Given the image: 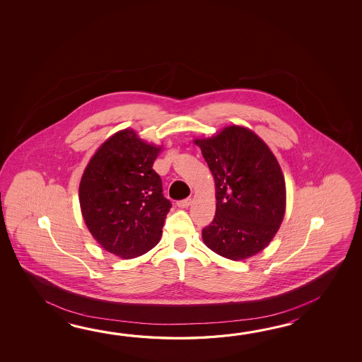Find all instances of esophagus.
Here are the masks:
<instances>
[{
	"label": "esophagus",
	"instance_id": "esophagus-1",
	"mask_svg": "<svg viewBox=\"0 0 362 362\" xmlns=\"http://www.w3.org/2000/svg\"><path fill=\"white\" fill-rule=\"evenodd\" d=\"M177 207L180 208H187L190 204H192V198H186V199L182 200H178L177 203Z\"/></svg>",
	"mask_w": 362,
	"mask_h": 362
}]
</instances>
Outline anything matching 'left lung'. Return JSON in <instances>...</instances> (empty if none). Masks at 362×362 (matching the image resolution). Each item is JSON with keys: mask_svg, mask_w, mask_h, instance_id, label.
<instances>
[{"mask_svg": "<svg viewBox=\"0 0 362 362\" xmlns=\"http://www.w3.org/2000/svg\"><path fill=\"white\" fill-rule=\"evenodd\" d=\"M195 144L216 185V215L202 230L206 246L234 262L260 252L285 215V178L276 156L254 132L238 125Z\"/></svg>", "mask_w": 362, "mask_h": 362, "instance_id": "obj_1", "label": "left lung"}]
</instances>
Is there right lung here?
<instances>
[{
  "label": "right lung",
  "instance_id": "add662e5",
  "mask_svg": "<svg viewBox=\"0 0 362 362\" xmlns=\"http://www.w3.org/2000/svg\"><path fill=\"white\" fill-rule=\"evenodd\" d=\"M160 147L131 129L117 132L97 150L78 186L85 223L106 251L122 259L146 254L158 245L170 200L153 170Z\"/></svg>",
  "mask_w": 362,
  "mask_h": 362
}]
</instances>
